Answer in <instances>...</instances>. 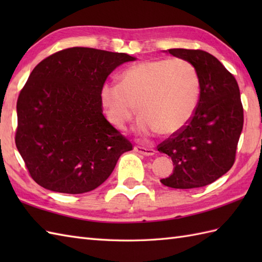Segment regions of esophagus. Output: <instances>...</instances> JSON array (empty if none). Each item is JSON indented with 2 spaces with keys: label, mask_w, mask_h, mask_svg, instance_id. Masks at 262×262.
Segmentation results:
<instances>
[{
  "label": "esophagus",
  "mask_w": 262,
  "mask_h": 262,
  "mask_svg": "<svg viewBox=\"0 0 262 262\" xmlns=\"http://www.w3.org/2000/svg\"><path fill=\"white\" fill-rule=\"evenodd\" d=\"M134 149H135V152L143 154V155H147V157H151V155L155 154V151L153 148H148V147H144V146H135Z\"/></svg>",
  "instance_id": "1"
}]
</instances>
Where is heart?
I'll return each instance as SVG.
<instances>
[{
	"label": "heart",
	"instance_id": "b5f03b06",
	"mask_svg": "<svg viewBox=\"0 0 262 262\" xmlns=\"http://www.w3.org/2000/svg\"><path fill=\"white\" fill-rule=\"evenodd\" d=\"M121 82H104L100 100L108 120L122 129L142 114L137 129L144 136L172 135L185 128L198 107L200 80L194 66L182 58L143 60L121 73Z\"/></svg>",
	"mask_w": 262,
	"mask_h": 262
}]
</instances>
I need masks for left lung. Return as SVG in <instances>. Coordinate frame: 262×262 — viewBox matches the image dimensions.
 <instances>
[{"label": "left lung", "instance_id": "1", "mask_svg": "<svg viewBox=\"0 0 262 262\" xmlns=\"http://www.w3.org/2000/svg\"><path fill=\"white\" fill-rule=\"evenodd\" d=\"M190 62L200 80L198 107L189 124L158 145L174 165L161 182L176 189L207 186L234 164L243 128V107L235 77L219 59L200 49H168Z\"/></svg>", "mask_w": 262, "mask_h": 262}]
</instances>
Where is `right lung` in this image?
<instances>
[{
	"label": "right lung",
	"mask_w": 262,
	"mask_h": 262,
	"mask_svg": "<svg viewBox=\"0 0 262 262\" xmlns=\"http://www.w3.org/2000/svg\"><path fill=\"white\" fill-rule=\"evenodd\" d=\"M125 53L72 47L32 70L16 102L15 145L39 186L63 193L91 191L108 179L132 143L105 119L100 88Z\"/></svg>",
	"instance_id": "right-lung-1"
}]
</instances>
